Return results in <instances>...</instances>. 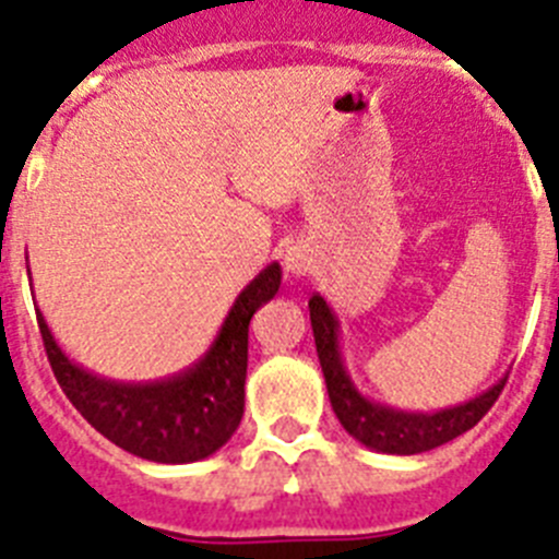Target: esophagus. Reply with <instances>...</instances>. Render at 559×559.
<instances>
[{
  "instance_id": "34e87169",
  "label": "esophagus",
  "mask_w": 559,
  "mask_h": 559,
  "mask_svg": "<svg viewBox=\"0 0 559 559\" xmlns=\"http://www.w3.org/2000/svg\"><path fill=\"white\" fill-rule=\"evenodd\" d=\"M283 265L290 276H308L316 265L313 251H310V246H305V243L288 246L283 254Z\"/></svg>"
}]
</instances>
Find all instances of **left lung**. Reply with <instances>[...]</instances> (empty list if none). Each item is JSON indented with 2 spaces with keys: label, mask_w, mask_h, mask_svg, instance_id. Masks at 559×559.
<instances>
[{
  "label": "left lung",
  "mask_w": 559,
  "mask_h": 559,
  "mask_svg": "<svg viewBox=\"0 0 559 559\" xmlns=\"http://www.w3.org/2000/svg\"><path fill=\"white\" fill-rule=\"evenodd\" d=\"M310 324H313L316 353L322 364L324 383H328L330 406L335 417L344 426L349 437H355L360 445L372 448L378 453H394V456H412V453H426L433 448L445 445L451 439L471 431L484 414L490 412L492 403L501 394L507 374L496 386L481 392L478 397L459 403L439 412H403V408L383 406L374 400L364 397L355 389L344 355H341V328L328 299L319 294L310 296Z\"/></svg>",
  "instance_id": "left-lung-1"
}]
</instances>
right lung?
I'll return each mask as SVG.
<instances>
[{"instance_id": "obj_1", "label": "right lung", "mask_w": 559, "mask_h": 559, "mask_svg": "<svg viewBox=\"0 0 559 559\" xmlns=\"http://www.w3.org/2000/svg\"><path fill=\"white\" fill-rule=\"evenodd\" d=\"M29 274V271H27ZM283 283L280 263L265 265L237 294L218 335L192 367L159 380H111L88 372L58 347L36 310L49 367L63 394L106 439L133 456L187 464L212 456L240 426L249 367V322Z\"/></svg>"}]
</instances>
